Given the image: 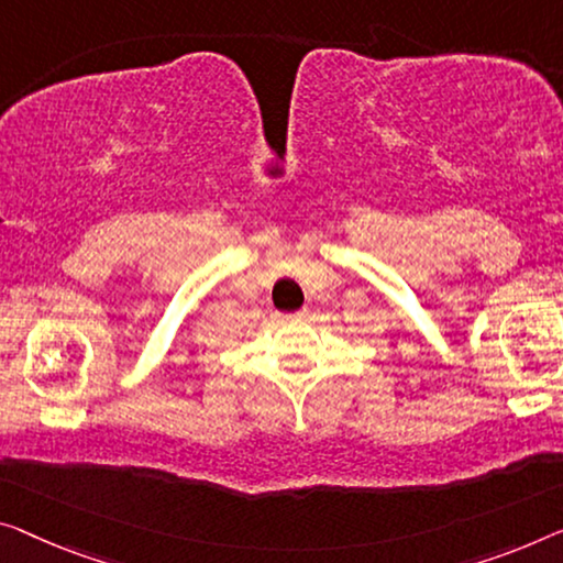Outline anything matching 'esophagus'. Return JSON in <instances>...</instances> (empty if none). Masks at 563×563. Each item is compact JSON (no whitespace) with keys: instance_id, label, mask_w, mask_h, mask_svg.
Instances as JSON below:
<instances>
[{"instance_id":"esophagus-1","label":"esophagus","mask_w":563,"mask_h":563,"mask_svg":"<svg viewBox=\"0 0 563 563\" xmlns=\"http://www.w3.org/2000/svg\"><path fill=\"white\" fill-rule=\"evenodd\" d=\"M308 316V310L303 308V310H298V313H288V316H283V318H288V321H296V318H306Z\"/></svg>"}]
</instances>
